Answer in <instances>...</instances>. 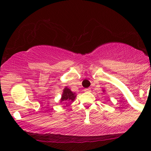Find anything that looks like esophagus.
Masks as SVG:
<instances>
[{"mask_svg":"<svg viewBox=\"0 0 151 151\" xmlns=\"http://www.w3.org/2000/svg\"><path fill=\"white\" fill-rule=\"evenodd\" d=\"M84 91L85 92H90L91 91V88H87L84 89Z\"/></svg>","mask_w":151,"mask_h":151,"instance_id":"34e87169","label":"esophagus"}]
</instances>
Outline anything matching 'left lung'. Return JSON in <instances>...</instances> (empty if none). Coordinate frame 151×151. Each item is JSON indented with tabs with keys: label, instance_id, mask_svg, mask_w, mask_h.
<instances>
[{
	"label": "left lung",
	"instance_id": "1",
	"mask_svg": "<svg viewBox=\"0 0 151 151\" xmlns=\"http://www.w3.org/2000/svg\"><path fill=\"white\" fill-rule=\"evenodd\" d=\"M102 92L104 93V92H105V90H104V89H102Z\"/></svg>",
	"mask_w": 151,
	"mask_h": 151
}]
</instances>
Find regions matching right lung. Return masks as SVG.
Segmentation results:
<instances>
[{"instance_id":"add662e5","label":"right lung","mask_w":151,"mask_h":151,"mask_svg":"<svg viewBox=\"0 0 151 151\" xmlns=\"http://www.w3.org/2000/svg\"><path fill=\"white\" fill-rule=\"evenodd\" d=\"M76 97V93H73L71 91V89L69 88H67V86L63 89V94H62L61 98L60 100V102L63 104H65L66 106H69V104H71L75 100Z\"/></svg>"}]
</instances>
